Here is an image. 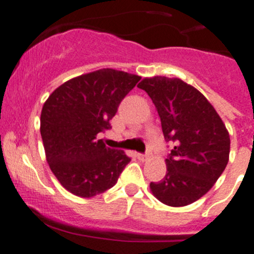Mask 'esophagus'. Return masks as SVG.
Wrapping results in <instances>:
<instances>
[{
    "mask_svg": "<svg viewBox=\"0 0 254 254\" xmlns=\"http://www.w3.org/2000/svg\"><path fill=\"white\" fill-rule=\"evenodd\" d=\"M136 158H138L139 160H141V162H144V160H146V159H148V155H146V154L136 153Z\"/></svg>",
    "mask_w": 254,
    "mask_h": 254,
    "instance_id": "1",
    "label": "esophagus"
}]
</instances>
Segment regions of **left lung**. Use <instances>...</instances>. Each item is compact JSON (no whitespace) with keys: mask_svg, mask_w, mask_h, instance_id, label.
I'll return each mask as SVG.
<instances>
[{"mask_svg":"<svg viewBox=\"0 0 254 254\" xmlns=\"http://www.w3.org/2000/svg\"><path fill=\"white\" fill-rule=\"evenodd\" d=\"M138 87L153 100L165 141L174 145L165 159L167 174L151 182V191L170 207L190 204L214 186L228 164L226 125L204 95L181 79L146 77Z\"/></svg>","mask_w":254,"mask_h":254,"instance_id":"obj_1","label":"left lung"}]
</instances>
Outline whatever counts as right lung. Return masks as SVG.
I'll list each match as a JSON object with an SVG mask.
<instances>
[{
    "mask_svg": "<svg viewBox=\"0 0 254 254\" xmlns=\"http://www.w3.org/2000/svg\"><path fill=\"white\" fill-rule=\"evenodd\" d=\"M140 79L101 68L64 82L44 104L40 131L47 163L70 193L82 198L104 193L131 160L98 135L111 129L120 103Z\"/></svg>",
    "mask_w": 254,
    "mask_h": 254,
    "instance_id": "1",
    "label": "right lung"
}]
</instances>
